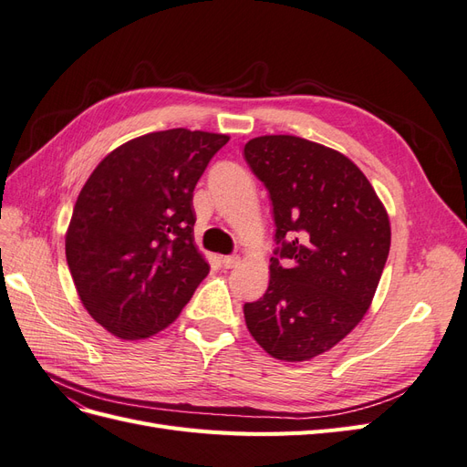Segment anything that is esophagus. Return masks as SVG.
<instances>
[{"mask_svg":"<svg viewBox=\"0 0 467 467\" xmlns=\"http://www.w3.org/2000/svg\"><path fill=\"white\" fill-rule=\"evenodd\" d=\"M237 263H239V257H237V255H225V257L220 259V265H222L223 268H234Z\"/></svg>","mask_w":467,"mask_h":467,"instance_id":"34e87169","label":"esophagus"}]
</instances>
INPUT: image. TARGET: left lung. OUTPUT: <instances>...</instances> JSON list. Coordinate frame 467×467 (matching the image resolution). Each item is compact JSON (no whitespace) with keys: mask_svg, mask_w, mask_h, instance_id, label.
<instances>
[{"mask_svg":"<svg viewBox=\"0 0 467 467\" xmlns=\"http://www.w3.org/2000/svg\"><path fill=\"white\" fill-rule=\"evenodd\" d=\"M244 153L271 192L280 244L263 298L244 306L247 329L273 358L312 360L368 312L391 245L388 210L333 148L273 134Z\"/></svg>","mask_w":467,"mask_h":467,"instance_id":"obj_1","label":"left lung"}]
</instances>
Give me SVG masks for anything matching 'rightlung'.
<instances>
[{
	"instance_id": "right-lung-1",
	"label": "right lung",
	"mask_w": 467,
	"mask_h": 467,
	"mask_svg": "<svg viewBox=\"0 0 467 467\" xmlns=\"http://www.w3.org/2000/svg\"><path fill=\"white\" fill-rule=\"evenodd\" d=\"M228 134L171 129L112 150L83 185L66 259L88 314L122 341L171 325L206 278L192 191Z\"/></svg>"
}]
</instances>
